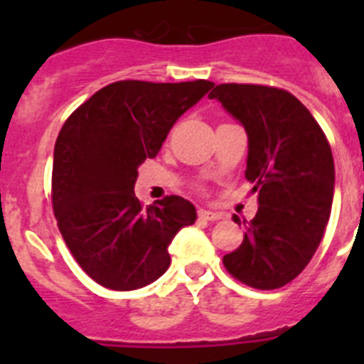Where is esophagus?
Masks as SVG:
<instances>
[{"label":"esophagus","mask_w":364,"mask_h":364,"mask_svg":"<svg viewBox=\"0 0 364 364\" xmlns=\"http://www.w3.org/2000/svg\"><path fill=\"white\" fill-rule=\"evenodd\" d=\"M198 217H200L202 220H220L222 213H218V211H210V210H198Z\"/></svg>","instance_id":"esophagus-1"}]
</instances>
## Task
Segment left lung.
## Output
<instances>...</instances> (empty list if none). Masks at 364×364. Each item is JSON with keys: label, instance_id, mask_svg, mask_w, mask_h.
I'll return each instance as SVG.
<instances>
[{"label": "left lung", "instance_id": "1", "mask_svg": "<svg viewBox=\"0 0 364 364\" xmlns=\"http://www.w3.org/2000/svg\"><path fill=\"white\" fill-rule=\"evenodd\" d=\"M210 98L246 131L244 175L259 202L224 266L244 284L275 290L306 268L323 239L336 186L332 149L311 112L288 91L222 83Z\"/></svg>", "mask_w": 364, "mask_h": 364}]
</instances>
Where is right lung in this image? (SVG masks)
I'll use <instances>...</instances> for the list:
<instances>
[{"label": "right lung", "instance_id": "obj_1", "mask_svg": "<svg viewBox=\"0 0 364 364\" xmlns=\"http://www.w3.org/2000/svg\"><path fill=\"white\" fill-rule=\"evenodd\" d=\"M211 87L208 80H125L100 89L63 124L54 146V215L74 259L98 284L129 291L154 282L171 264L175 235L197 220L195 205L176 195L144 210L134 182L173 124Z\"/></svg>", "mask_w": 364, "mask_h": 364}]
</instances>
